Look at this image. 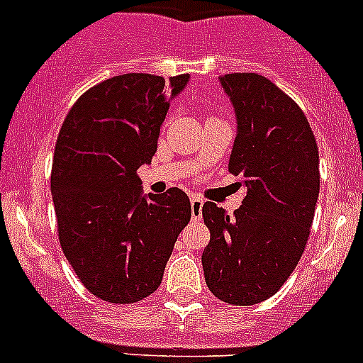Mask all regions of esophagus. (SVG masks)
Listing matches in <instances>:
<instances>
[{
  "mask_svg": "<svg viewBox=\"0 0 363 363\" xmlns=\"http://www.w3.org/2000/svg\"><path fill=\"white\" fill-rule=\"evenodd\" d=\"M202 207H203V200L200 196H191V216L193 219H202Z\"/></svg>",
  "mask_w": 363,
  "mask_h": 363,
  "instance_id": "esophagus-1",
  "label": "esophagus"
}]
</instances>
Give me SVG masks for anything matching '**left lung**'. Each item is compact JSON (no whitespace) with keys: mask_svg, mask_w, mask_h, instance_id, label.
I'll return each instance as SVG.
<instances>
[{"mask_svg":"<svg viewBox=\"0 0 363 363\" xmlns=\"http://www.w3.org/2000/svg\"><path fill=\"white\" fill-rule=\"evenodd\" d=\"M237 117L228 170L247 193L233 216L202 207L211 240L202 255L208 290L232 306L277 294L294 272L320 195V155L302 108L258 73L219 77Z\"/></svg>","mask_w":363,"mask_h":363,"instance_id":"obj_1","label":"left lung"}]
</instances>
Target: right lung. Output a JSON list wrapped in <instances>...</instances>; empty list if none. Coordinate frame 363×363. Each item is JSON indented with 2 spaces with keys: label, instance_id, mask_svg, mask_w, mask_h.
I'll use <instances>...</instances> for the list:
<instances>
[{
  "label": "right lung",
  "instance_id": "obj_1",
  "mask_svg": "<svg viewBox=\"0 0 363 363\" xmlns=\"http://www.w3.org/2000/svg\"><path fill=\"white\" fill-rule=\"evenodd\" d=\"M189 75L124 73L82 94L54 149L50 191L65 256L84 286L112 303L155 294L179 233L191 219L182 189L144 195L170 100Z\"/></svg>",
  "mask_w": 363,
  "mask_h": 363
}]
</instances>
